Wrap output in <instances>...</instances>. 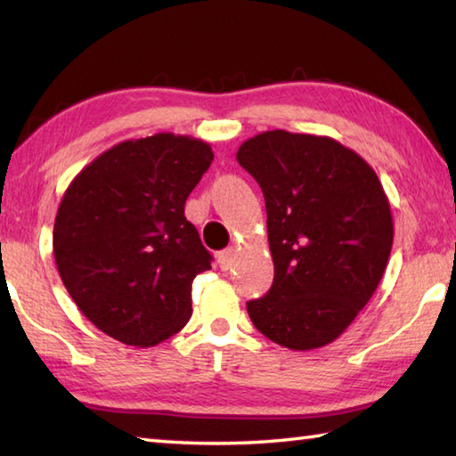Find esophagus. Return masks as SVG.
<instances>
[{
	"mask_svg": "<svg viewBox=\"0 0 456 456\" xmlns=\"http://www.w3.org/2000/svg\"><path fill=\"white\" fill-rule=\"evenodd\" d=\"M233 259H235V251L233 249H225L217 253V261H219V267L223 269V272H227V269H231V265H233Z\"/></svg>",
	"mask_w": 456,
	"mask_h": 456,
	"instance_id": "obj_1",
	"label": "esophagus"
}]
</instances>
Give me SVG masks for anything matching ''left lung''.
<instances>
[{
  "instance_id": "1",
  "label": "left lung",
  "mask_w": 456,
  "mask_h": 456,
  "mask_svg": "<svg viewBox=\"0 0 456 456\" xmlns=\"http://www.w3.org/2000/svg\"><path fill=\"white\" fill-rule=\"evenodd\" d=\"M237 160L264 191L273 283L247 302L261 334L322 348L350 326L388 264L390 203L364 159L330 136L267 130Z\"/></svg>"
}]
</instances>
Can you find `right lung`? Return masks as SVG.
Segmentation results:
<instances>
[{
    "instance_id": "1",
    "label": "right lung",
    "mask_w": 456,
    "mask_h": 456,
    "mask_svg": "<svg viewBox=\"0 0 456 456\" xmlns=\"http://www.w3.org/2000/svg\"><path fill=\"white\" fill-rule=\"evenodd\" d=\"M211 146L159 133L125 141L76 175L53 223V257L80 312L114 339L157 346L191 318V285L211 253L184 200Z\"/></svg>"
}]
</instances>
